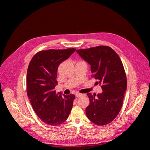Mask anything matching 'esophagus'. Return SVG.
Here are the masks:
<instances>
[{"mask_svg":"<svg viewBox=\"0 0 150 150\" xmlns=\"http://www.w3.org/2000/svg\"><path fill=\"white\" fill-rule=\"evenodd\" d=\"M83 94H80V93H76V98H79L81 96H82Z\"/></svg>","mask_w":150,"mask_h":150,"instance_id":"esophagus-1","label":"esophagus"}]
</instances>
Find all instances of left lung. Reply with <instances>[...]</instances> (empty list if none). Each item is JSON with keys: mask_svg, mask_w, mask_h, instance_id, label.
I'll return each instance as SVG.
<instances>
[{"mask_svg": "<svg viewBox=\"0 0 150 150\" xmlns=\"http://www.w3.org/2000/svg\"><path fill=\"white\" fill-rule=\"evenodd\" d=\"M76 52L91 65L93 78L101 85V94L87 95L90 101L86 108L88 119L99 126L114 120L120 112L127 87L123 65L117 54L109 46L78 49Z\"/></svg>", "mask_w": 150, "mask_h": 150, "instance_id": "1", "label": "left lung"}]
</instances>
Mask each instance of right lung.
<instances>
[{
	"instance_id": "add662e5",
	"label": "right lung",
	"mask_w": 150,
	"mask_h": 150,
	"mask_svg": "<svg viewBox=\"0 0 150 150\" xmlns=\"http://www.w3.org/2000/svg\"><path fill=\"white\" fill-rule=\"evenodd\" d=\"M76 51L74 48L40 51L32 58L27 72V94L36 115L47 125L56 126L69 116L75 99L56 93L57 71L62 62Z\"/></svg>"
}]
</instances>
